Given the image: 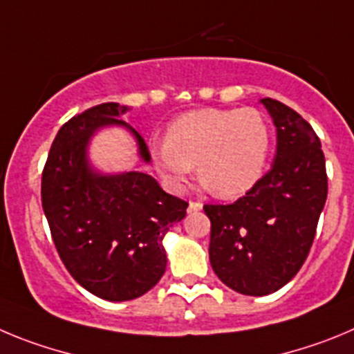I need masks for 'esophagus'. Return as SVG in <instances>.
Returning a JSON list of instances; mask_svg holds the SVG:
<instances>
[{"instance_id": "esophagus-1", "label": "esophagus", "mask_w": 354, "mask_h": 354, "mask_svg": "<svg viewBox=\"0 0 354 354\" xmlns=\"http://www.w3.org/2000/svg\"><path fill=\"white\" fill-rule=\"evenodd\" d=\"M201 208H203V203H199V201H190L189 203V212H199Z\"/></svg>"}]
</instances>
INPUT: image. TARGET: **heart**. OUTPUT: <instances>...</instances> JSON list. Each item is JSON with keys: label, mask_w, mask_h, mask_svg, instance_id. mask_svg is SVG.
Returning <instances> with one entry per match:
<instances>
[{"label": "heart", "mask_w": 354, "mask_h": 354, "mask_svg": "<svg viewBox=\"0 0 354 354\" xmlns=\"http://www.w3.org/2000/svg\"><path fill=\"white\" fill-rule=\"evenodd\" d=\"M272 149L266 118L252 107L199 109L167 127L165 141L149 142V157L164 185L185 189L194 165L215 196H243L261 180Z\"/></svg>", "instance_id": "1"}]
</instances>
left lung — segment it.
<instances>
[{
    "instance_id": "1",
    "label": "left lung",
    "mask_w": 354,
    "mask_h": 354,
    "mask_svg": "<svg viewBox=\"0 0 354 354\" xmlns=\"http://www.w3.org/2000/svg\"><path fill=\"white\" fill-rule=\"evenodd\" d=\"M261 102L277 127L272 169L232 205H205L213 272L247 296L275 292L300 272L328 194L324 153L314 129L282 102Z\"/></svg>"
}]
</instances>
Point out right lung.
Returning <instances> with one entry per match:
<instances>
[{
  "instance_id": "1",
  "label": "right lung",
  "mask_w": 354,
  "mask_h": 354,
  "mask_svg": "<svg viewBox=\"0 0 354 354\" xmlns=\"http://www.w3.org/2000/svg\"><path fill=\"white\" fill-rule=\"evenodd\" d=\"M127 106L98 104L70 118L54 138L42 171V208L59 259L98 298L127 301L145 295L165 272V232L189 203L164 192L145 173L100 176L86 164V145L104 125H127ZM149 162L145 139L130 129Z\"/></svg>"
}]
</instances>
